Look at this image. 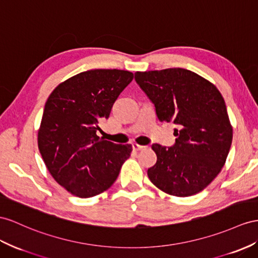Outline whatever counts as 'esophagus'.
Instances as JSON below:
<instances>
[{
	"label": "esophagus",
	"mask_w": 258,
	"mask_h": 258,
	"mask_svg": "<svg viewBox=\"0 0 258 258\" xmlns=\"http://www.w3.org/2000/svg\"><path fill=\"white\" fill-rule=\"evenodd\" d=\"M147 148V146H143V145H138V144H133V149L134 150H145V149H146Z\"/></svg>",
	"instance_id": "obj_1"
}]
</instances>
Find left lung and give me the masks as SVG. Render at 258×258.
Returning <instances> with one entry per match:
<instances>
[{
    "label": "left lung",
    "mask_w": 258,
    "mask_h": 258,
    "mask_svg": "<svg viewBox=\"0 0 258 258\" xmlns=\"http://www.w3.org/2000/svg\"><path fill=\"white\" fill-rule=\"evenodd\" d=\"M135 81L161 122L173 121V147L154 144L157 162L148 169L162 192L187 197L202 192L220 173L232 143V125L216 86L185 69L136 72Z\"/></svg>",
    "instance_id": "obj_1"
}]
</instances>
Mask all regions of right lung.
I'll return each mask as SVG.
<instances>
[{
  "instance_id": "1",
  "label": "right lung",
  "mask_w": 258,
  "mask_h": 258,
  "mask_svg": "<svg viewBox=\"0 0 258 258\" xmlns=\"http://www.w3.org/2000/svg\"><path fill=\"white\" fill-rule=\"evenodd\" d=\"M133 78V73L122 70L82 72L57 85L45 102L39 151L50 174L72 195L103 193L130 158L132 145L104 141L97 131Z\"/></svg>"
}]
</instances>
